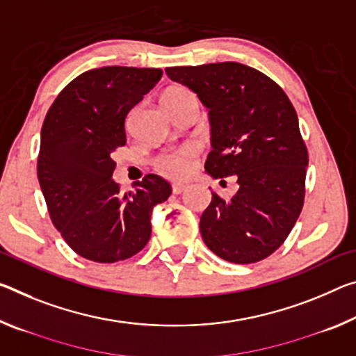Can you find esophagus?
Segmentation results:
<instances>
[{"label":"esophagus","mask_w":356,"mask_h":356,"mask_svg":"<svg viewBox=\"0 0 356 356\" xmlns=\"http://www.w3.org/2000/svg\"><path fill=\"white\" fill-rule=\"evenodd\" d=\"M185 190H187V185H185V184H174V185H172V193H174V195L184 193Z\"/></svg>","instance_id":"esophagus-1"}]
</instances>
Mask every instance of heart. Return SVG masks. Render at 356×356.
<instances>
[{"label": "heart", "mask_w": 356, "mask_h": 356, "mask_svg": "<svg viewBox=\"0 0 356 356\" xmlns=\"http://www.w3.org/2000/svg\"><path fill=\"white\" fill-rule=\"evenodd\" d=\"M193 97L187 88L174 87L166 90L161 97V104L174 106L180 101ZM200 155V147L196 144H185L176 150H169L156 158V169L163 176L169 179H185L195 169V160Z\"/></svg>", "instance_id": "heart-1"}]
</instances>
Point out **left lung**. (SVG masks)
<instances>
[{
    "label": "left lung",
    "instance_id": "left-lung-1",
    "mask_svg": "<svg viewBox=\"0 0 356 356\" xmlns=\"http://www.w3.org/2000/svg\"><path fill=\"white\" fill-rule=\"evenodd\" d=\"M166 74L209 109L206 172L239 185L229 201L212 191L202 241L229 263L264 259L284 244L304 202L309 158L295 107L268 76L236 61L166 67Z\"/></svg>",
    "mask_w": 356,
    "mask_h": 356
}]
</instances>
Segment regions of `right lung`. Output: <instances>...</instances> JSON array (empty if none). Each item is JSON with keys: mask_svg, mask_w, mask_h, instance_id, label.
Wrapping results in <instances>:
<instances>
[{"mask_svg": "<svg viewBox=\"0 0 356 356\" xmlns=\"http://www.w3.org/2000/svg\"><path fill=\"white\" fill-rule=\"evenodd\" d=\"M161 76L156 67L87 71L61 90L44 120L38 179L50 218L66 244L92 261L115 263L143 250L152 211L172 191L156 174L125 195L112 179L111 154L127 144L128 112Z\"/></svg>", "mask_w": 356, "mask_h": 356, "instance_id": "1", "label": "right lung"}]
</instances>
